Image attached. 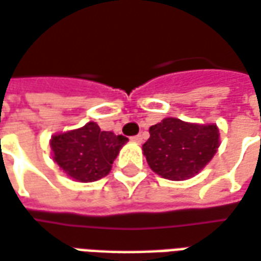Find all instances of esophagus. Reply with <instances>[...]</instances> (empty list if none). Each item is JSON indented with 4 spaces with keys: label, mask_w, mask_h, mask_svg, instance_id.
I'll use <instances>...</instances> for the list:
<instances>
[{
    "label": "esophagus",
    "mask_w": 261,
    "mask_h": 261,
    "mask_svg": "<svg viewBox=\"0 0 261 261\" xmlns=\"http://www.w3.org/2000/svg\"><path fill=\"white\" fill-rule=\"evenodd\" d=\"M131 141H133V143L141 144V143H143V136H134V137H131Z\"/></svg>",
    "instance_id": "esophagus-1"
}]
</instances>
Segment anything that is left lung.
<instances>
[{
	"mask_svg": "<svg viewBox=\"0 0 261 261\" xmlns=\"http://www.w3.org/2000/svg\"><path fill=\"white\" fill-rule=\"evenodd\" d=\"M220 145L219 128L167 117L149 127L143 152L149 168L169 181H185L199 174Z\"/></svg>",
	"mask_w": 261,
	"mask_h": 261,
	"instance_id": "8db88e82",
	"label": "left lung"
}]
</instances>
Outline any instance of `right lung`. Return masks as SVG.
Returning <instances> with one entry per match:
<instances>
[{
    "label": "right lung",
    "instance_id": "right-lung-1",
    "mask_svg": "<svg viewBox=\"0 0 261 261\" xmlns=\"http://www.w3.org/2000/svg\"><path fill=\"white\" fill-rule=\"evenodd\" d=\"M128 141L113 131H101L90 121L80 128L56 133L50 138L52 160L77 182H94L110 172L113 161Z\"/></svg>",
    "mask_w": 261,
    "mask_h": 261
}]
</instances>
